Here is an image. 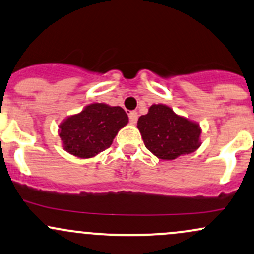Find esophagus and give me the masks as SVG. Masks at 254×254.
<instances>
[{
  "label": "esophagus",
  "mask_w": 254,
  "mask_h": 254,
  "mask_svg": "<svg viewBox=\"0 0 254 254\" xmlns=\"http://www.w3.org/2000/svg\"><path fill=\"white\" fill-rule=\"evenodd\" d=\"M137 118H138V116H137V112H136V111H131V112L129 113V121L131 124H136V123H137Z\"/></svg>",
  "instance_id": "34e87169"
}]
</instances>
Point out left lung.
I'll return each mask as SVG.
<instances>
[{
  "label": "left lung",
  "mask_w": 254,
  "mask_h": 254,
  "mask_svg": "<svg viewBox=\"0 0 254 254\" xmlns=\"http://www.w3.org/2000/svg\"><path fill=\"white\" fill-rule=\"evenodd\" d=\"M137 127L146 148L163 160H174L200 147L199 124L178 116L165 105H152L138 118Z\"/></svg>",
  "instance_id": "obj_1"
}]
</instances>
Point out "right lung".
<instances>
[{
    "mask_svg": "<svg viewBox=\"0 0 254 254\" xmlns=\"http://www.w3.org/2000/svg\"><path fill=\"white\" fill-rule=\"evenodd\" d=\"M127 122V114L119 106L91 104L61 123L59 136L69 154L91 158L107 149Z\"/></svg>",
    "mask_w": 254,
    "mask_h": 254,
    "instance_id": "obj_1",
    "label": "right lung"
}]
</instances>
